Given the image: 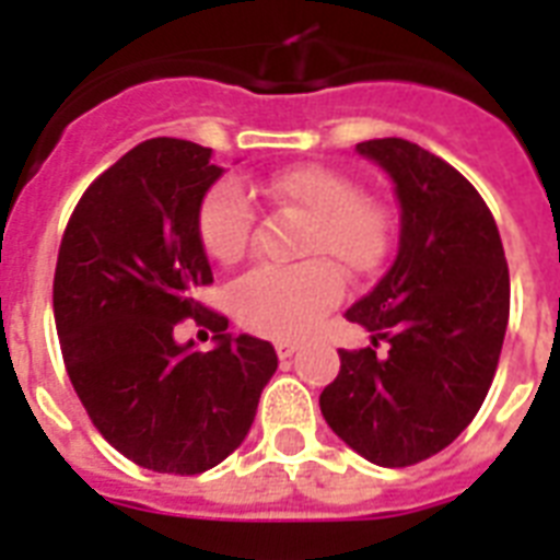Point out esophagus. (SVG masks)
Here are the masks:
<instances>
[{
	"label": "esophagus",
	"instance_id": "esophagus-1",
	"mask_svg": "<svg viewBox=\"0 0 560 560\" xmlns=\"http://www.w3.org/2000/svg\"><path fill=\"white\" fill-rule=\"evenodd\" d=\"M299 351V342L296 340H276V354H279L281 360L293 358Z\"/></svg>",
	"mask_w": 560,
	"mask_h": 560
}]
</instances>
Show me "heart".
I'll list each match as a JSON object with an SVG mask.
<instances>
[{"instance_id":"obj_1","label":"heart","mask_w":560,"mask_h":560,"mask_svg":"<svg viewBox=\"0 0 560 560\" xmlns=\"http://www.w3.org/2000/svg\"><path fill=\"white\" fill-rule=\"evenodd\" d=\"M267 191L296 206L311 218L302 253L328 258L349 276L381 270L395 241L389 209L372 197H360L358 183L325 165H293L267 183ZM253 202L244 186L223 179L206 194L197 218L202 249L220 264H235L253 235ZM328 261L302 267H258L229 288V307L244 328L270 337H296L340 296V276Z\"/></svg>"}]
</instances>
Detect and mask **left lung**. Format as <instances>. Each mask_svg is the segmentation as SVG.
Masks as SVG:
<instances>
[{"instance_id":"1","label":"left lung","mask_w":560,"mask_h":560,"mask_svg":"<svg viewBox=\"0 0 560 560\" xmlns=\"http://www.w3.org/2000/svg\"><path fill=\"white\" fill-rule=\"evenodd\" d=\"M358 153L392 179L398 255L346 311L372 346L340 349L319 409L363 459L404 468L444 451L482 407L509 325V264L491 211L459 171L395 136Z\"/></svg>"}]
</instances>
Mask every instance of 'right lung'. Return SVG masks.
<instances>
[{"instance_id":"add662e5","label":"right lung","mask_w":560,"mask_h":560,"mask_svg":"<svg viewBox=\"0 0 560 560\" xmlns=\"http://www.w3.org/2000/svg\"><path fill=\"white\" fill-rule=\"evenodd\" d=\"M223 177L211 148L148 139L101 174L74 206L55 270V323L78 398L118 453L191 477L241 447L279 369L267 340L226 334L194 302L211 267L197 218ZM194 315L215 349L177 343Z\"/></svg>"}]
</instances>
